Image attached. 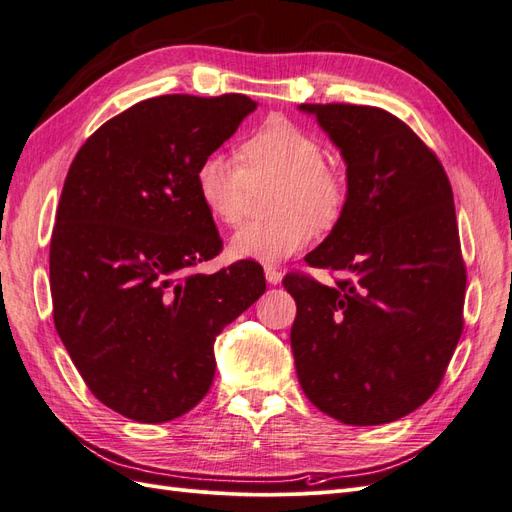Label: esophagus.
Listing matches in <instances>:
<instances>
[{
	"label": "esophagus",
	"mask_w": 512,
	"mask_h": 512,
	"mask_svg": "<svg viewBox=\"0 0 512 512\" xmlns=\"http://www.w3.org/2000/svg\"><path fill=\"white\" fill-rule=\"evenodd\" d=\"M265 277H267V282L273 284V286L282 282V273L277 271V269H273V267H265Z\"/></svg>",
	"instance_id": "1"
}]
</instances>
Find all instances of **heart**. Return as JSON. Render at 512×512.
Returning a JSON list of instances; mask_svg holds the SVG:
<instances>
[{"label": "heart", "instance_id": "obj_1", "mask_svg": "<svg viewBox=\"0 0 512 512\" xmlns=\"http://www.w3.org/2000/svg\"><path fill=\"white\" fill-rule=\"evenodd\" d=\"M271 190L273 220L247 222L230 239L237 260L282 262L312 241V218L331 224L346 200L339 170L324 160L318 138L297 123L273 117L245 138L239 160L213 151L196 166V192L211 218L237 226L250 211L256 190Z\"/></svg>", "mask_w": 512, "mask_h": 512}]
</instances>
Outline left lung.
<instances>
[{"label":"left lung","instance_id":"8db88e82","mask_svg":"<svg viewBox=\"0 0 512 512\" xmlns=\"http://www.w3.org/2000/svg\"><path fill=\"white\" fill-rule=\"evenodd\" d=\"M342 151L348 196L305 256L344 273L282 284L297 301L290 346L301 389L346 425H382L436 393L463 331V265L444 168L399 117L376 106L301 104Z\"/></svg>","mask_w":512,"mask_h":512}]
</instances>
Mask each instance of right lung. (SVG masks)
Here are the masks:
<instances>
[{
    "label": "right lung",
    "mask_w": 512,
    "mask_h": 512,
    "mask_svg": "<svg viewBox=\"0 0 512 512\" xmlns=\"http://www.w3.org/2000/svg\"><path fill=\"white\" fill-rule=\"evenodd\" d=\"M256 102L158 96L91 134L70 164L51 237L55 329L89 391L138 423L190 412L215 376V337L267 290L262 267L222 252L196 166Z\"/></svg>",
    "instance_id": "obj_1"
}]
</instances>
